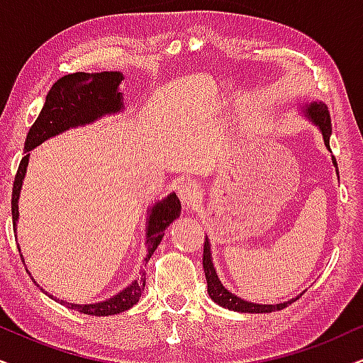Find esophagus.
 Instances as JSON below:
<instances>
[{"mask_svg":"<svg viewBox=\"0 0 363 363\" xmlns=\"http://www.w3.org/2000/svg\"><path fill=\"white\" fill-rule=\"evenodd\" d=\"M177 194H179V197H181L182 203H184L186 206H189V208H192L196 201L199 199L201 186L197 184L196 181H187L186 179V181L179 182Z\"/></svg>","mask_w":363,"mask_h":363,"instance_id":"34e87169","label":"esophagus"}]
</instances>
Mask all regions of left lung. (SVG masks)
Instances as JSON below:
<instances>
[{
	"label": "left lung",
	"mask_w": 363,
	"mask_h": 363,
	"mask_svg": "<svg viewBox=\"0 0 363 363\" xmlns=\"http://www.w3.org/2000/svg\"><path fill=\"white\" fill-rule=\"evenodd\" d=\"M305 116L308 117V121L315 123L316 127L320 128L323 135V142L327 145V149L330 150V135H332V121H330V113H328V107L323 102H311L306 104L303 107ZM333 166L337 167V160L332 157ZM338 174V169H337ZM203 266H204V274L206 279H208V293L211 296V300L214 303H218L223 308L233 310V311H241V313H272V311H278L286 308L288 305H291L293 301H296V298H291V300L283 301V303H277V305H259V303H251V301L242 300V298L236 296L235 293H231L226 288L223 286V283L219 281L218 273H216L214 264H213V256H211V245H209V238L206 236L204 241V255H203Z\"/></svg>",
	"instance_id": "1"
}]
</instances>
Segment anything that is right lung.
I'll use <instances>...</instances> for the list:
<instances>
[{
    "instance_id": "1",
    "label": "right lung",
    "mask_w": 363,
    "mask_h": 363,
    "mask_svg": "<svg viewBox=\"0 0 363 363\" xmlns=\"http://www.w3.org/2000/svg\"><path fill=\"white\" fill-rule=\"evenodd\" d=\"M123 75L121 72H77L72 73V75L62 77V79L52 85L38 118H36L30 128L28 135H26V154L21 159L20 167H18V172L15 176V182H13L11 214L15 231L18 216H20V213H18V199H20L26 167H28L30 150L38 147L45 140L68 130V128L84 127L86 123H94L99 118L110 116V113L121 112L123 108V97L121 91H118V85H121ZM179 214H181V203H179L176 192L164 197L162 201H159V203H155L150 208L147 233H145V246H147V256L144 259L145 263L150 259V256L154 255V251L157 250L160 241H162L166 228L174 219L179 218ZM18 250H20V246H18ZM144 288L145 277L144 272H142V278L134 279L127 288H123L121 293H117L116 296L100 301V303L77 305L67 303V301L57 300V298L55 300L65 305L67 308L80 311V313L108 316L122 313V311L132 308L140 300Z\"/></svg>"
}]
</instances>
